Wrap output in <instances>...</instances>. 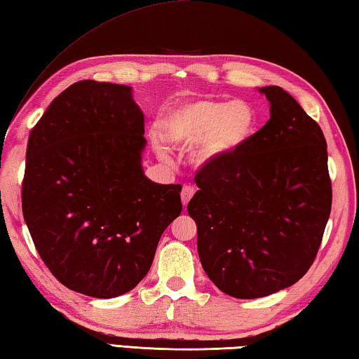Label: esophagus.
I'll list each match as a JSON object with an SVG mask.
<instances>
[{"instance_id": "1", "label": "esophagus", "mask_w": 359, "mask_h": 359, "mask_svg": "<svg viewBox=\"0 0 359 359\" xmlns=\"http://www.w3.org/2000/svg\"><path fill=\"white\" fill-rule=\"evenodd\" d=\"M194 196V188L191 185H184L182 188V193H180V198H182V203H184V207L188 205L189 199H191Z\"/></svg>"}]
</instances>
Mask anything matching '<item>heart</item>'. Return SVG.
Returning a JSON list of instances; mask_svg holds the SVG:
<instances>
[{"label":"heart","mask_w":359,"mask_h":359,"mask_svg":"<svg viewBox=\"0 0 359 359\" xmlns=\"http://www.w3.org/2000/svg\"><path fill=\"white\" fill-rule=\"evenodd\" d=\"M259 128L257 109L248 101H226L216 97L179 102L160 119V135L174 149L191 152L196 166L213 168L233 158L254 140ZM160 137L158 152L166 154Z\"/></svg>","instance_id":"b5f03b06"}]
</instances>
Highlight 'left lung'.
Here are the masks:
<instances>
[{
	"mask_svg": "<svg viewBox=\"0 0 359 359\" xmlns=\"http://www.w3.org/2000/svg\"><path fill=\"white\" fill-rule=\"evenodd\" d=\"M271 118L244 151L196 174L188 203L208 278L236 299L294 285L311 268L332 212L327 142L282 87H262Z\"/></svg>",
	"mask_w": 359,
	"mask_h": 359,
	"instance_id": "1",
	"label": "left lung"
}]
</instances>
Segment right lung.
Listing matches in <instances>:
<instances>
[{
  "label": "right lung",
  "mask_w": 359,
  "mask_h": 359,
  "mask_svg": "<svg viewBox=\"0 0 359 359\" xmlns=\"http://www.w3.org/2000/svg\"><path fill=\"white\" fill-rule=\"evenodd\" d=\"M143 133L132 88L96 81L63 90L31 130L23 216L39 255L69 290L96 299L133 290L182 212V185L144 175Z\"/></svg>",
  "instance_id": "obj_1"
}]
</instances>
